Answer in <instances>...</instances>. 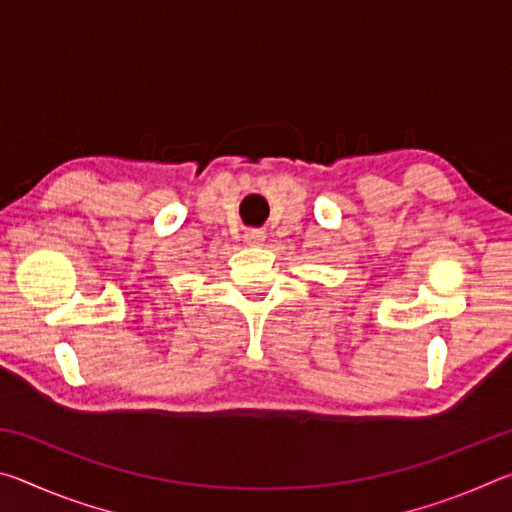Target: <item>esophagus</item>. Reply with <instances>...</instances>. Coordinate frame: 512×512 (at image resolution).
Listing matches in <instances>:
<instances>
[{
  "label": "esophagus",
  "instance_id": "esophagus-1",
  "mask_svg": "<svg viewBox=\"0 0 512 512\" xmlns=\"http://www.w3.org/2000/svg\"><path fill=\"white\" fill-rule=\"evenodd\" d=\"M266 239V235L262 230H250L248 235H246V241H248V246H262V241Z\"/></svg>",
  "mask_w": 512,
  "mask_h": 512
}]
</instances>
